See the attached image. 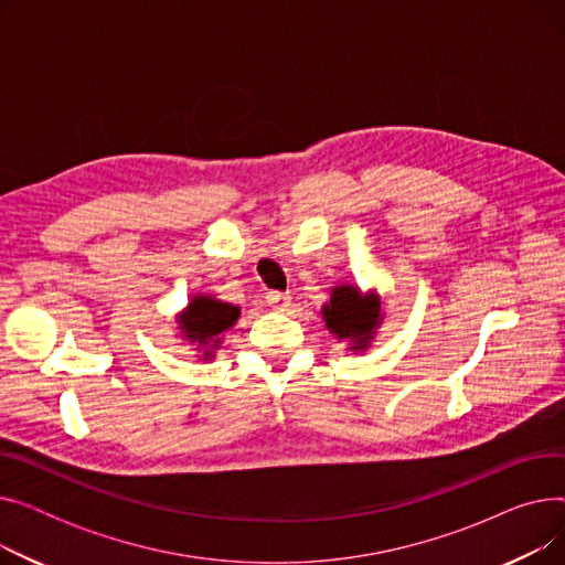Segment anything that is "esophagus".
I'll return each mask as SVG.
<instances>
[{
  "label": "esophagus",
  "mask_w": 565,
  "mask_h": 565,
  "mask_svg": "<svg viewBox=\"0 0 565 565\" xmlns=\"http://www.w3.org/2000/svg\"><path fill=\"white\" fill-rule=\"evenodd\" d=\"M265 302L270 305L277 311H286L290 307V295L288 292H279V290H270L265 295Z\"/></svg>",
  "instance_id": "obj_1"
}]
</instances>
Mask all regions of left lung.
<instances>
[{"instance_id": "8db88e82", "label": "left lung", "mask_w": 565, "mask_h": 565, "mask_svg": "<svg viewBox=\"0 0 565 565\" xmlns=\"http://www.w3.org/2000/svg\"><path fill=\"white\" fill-rule=\"evenodd\" d=\"M324 328L350 352H366L384 322L382 295L375 288L362 290L358 284H337L330 300L320 309Z\"/></svg>"}]
</instances>
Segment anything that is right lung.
Wrapping results in <instances>:
<instances>
[{
    "mask_svg": "<svg viewBox=\"0 0 565 565\" xmlns=\"http://www.w3.org/2000/svg\"><path fill=\"white\" fill-rule=\"evenodd\" d=\"M237 318H241V307L217 300L215 295L196 292L173 318L175 337L190 345L201 362H211Z\"/></svg>",
    "mask_w": 565,
    "mask_h": 565,
    "instance_id": "obj_1",
    "label": "right lung"
}]
</instances>
